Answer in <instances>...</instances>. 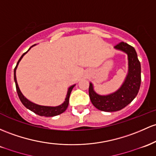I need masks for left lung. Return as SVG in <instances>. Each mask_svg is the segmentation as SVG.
<instances>
[{"label": "left lung", "mask_w": 156, "mask_h": 156, "mask_svg": "<svg viewBox=\"0 0 156 156\" xmlns=\"http://www.w3.org/2000/svg\"><path fill=\"white\" fill-rule=\"evenodd\" d=\"M114 48L127 55V74L121 86L116 91L107 95L97 93L92 82H90L89 87L92 104L95 108L104 112H115L124 108L136 97L141 86V64L136 49L124 42H121Z\"/></svg>", "instance_id": "left-lung-1"}]
</instances>
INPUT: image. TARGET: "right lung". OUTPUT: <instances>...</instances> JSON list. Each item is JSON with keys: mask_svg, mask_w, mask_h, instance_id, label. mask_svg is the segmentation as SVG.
Here are the masks:
<instances>
[{"mask_svg": "<svg viewBox=\"0 0 156 156\" xmlns=\"http://www.w3.org/2000/svg\"><path fill=\"white\" fill-rule=\"evenodd\" d=\"M34 46H35V45L32 46V47L28 49L27 52H26L25 53H23V54L22 55L21 57L20 58L19 61H18V63H17L16 66H15L14 69V80H15V86H16V90H17V92H18V97H19L20 101H21V103L23 104V106H24L25 107H27V109H30V110L32 111V112H35V114L38 115L45 116V117H53V116L58 115L65 112V110L67 109L68 105H69V99L70 94H71L72 90H73V89L74 88L75 84L72 85V86H70L69 88H68L67 93H66L64 101L63 102L61 105L55 106V107H52V106H43V105H39V104H37L35 103H33V102H32L31 101L29 100V99H27V98L23 95V93H22L21 91H20L19 87H18V82H17V78H16V69L17 68H18V64H19L20 61H21L22 58H23V56H24L25 55L30 51L31 48L34 47Z\"/></svg>", "mask_w": 156, "mask_h": 156, "instance_id": "1", "label": "right lung"}]
</instances>
